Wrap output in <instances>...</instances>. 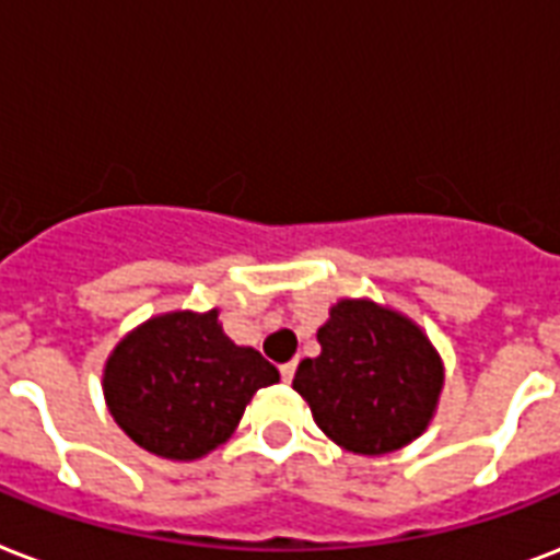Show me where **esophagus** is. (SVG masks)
<instances>
[{"instance_id":"obj_1","label":"esophagus","mask_w":560,"mask_h":560,"mask_svg":"<svg viewBox=\"0 0 560 560\" xmlns=\"http://www.w3.org/2000/svg\"><path fill=\"white\" fill-rule=\"evenodd\" d=\"M294 371H298V359H292V362L280 365V376H283V383H292Z\"/></svg>"}]
</instances>
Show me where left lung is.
<instances>
[{
    "label": "left lung",
    "mask_w": 560,
    "mask_h": 560,
    "mask_svg": "<svg viewBox=\"0 0 560 560\" xmlns=\"http://www.w3.org/2000/svg\"><path fill=\"white\" fill-rule=\"evenodd\" d=\"M318 345L320 357L303 359L292 385L336 444L383 456L427 429L444 368L409 318L371 301H341Z\"/></svg>",
    "instance_id": "1"
}]
</instances>
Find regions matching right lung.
Returning a JSON list of instances; mask_svg holds the SVG:
<instances>
[{
    "mask_svg": "<svg viewBox=\"0 0 560 560\" xmlns=\"http://www.w3.org/2000/svg\"><path fill=\"white\" fill-rule=\"evenodd\" d=\"M280 380L259 350L233 345L219 312H168L125 336L104 365V400L154 456L192 462L224 444L250 397Z\"/></svg>",
    "mask_w": 560,
    "mask_h": 560,
    "instance_id": "right-lung-1",
    "label": "right lung"
}]
</instances>
